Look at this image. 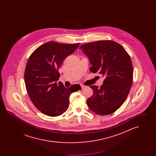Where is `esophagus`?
I'll use <instances>...</instances> for the list:
<instances>
[{
  "label": "esophagus",
  "mask_w": 156,
  "mask_h": 156,
  "mask_svg": "<svg viewBox=\"0 0 156 156\" xmlns=\"http://www.w3.org/2000/svg\"><path fill=\"white\" fill-rule=\"evenodd\" d=\"M81 87L82 89H84L85 88H86V86H85L83 85H81Z\"/></svg>",
  "instance_id": "34e87169"
}]
</instances>
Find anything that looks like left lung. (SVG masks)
Segmentation results:
<instances>
[{
    "instance_id": "obj_1",
    "label": "left lung",
    "mask_w": 156,
    "mask_h": 156,
    "mask_svg": "<svg viewBox=\"0 0 156 156\" xmlns=\"http://www.w3.org/2000/svg\"><path fill=\"white\" fill-rule=\"evenodd\" d=\"M80 48L92 66L90 71L105 77L100 88L90 87L94 94L87 99L88 106L98 115L111 114L124 103L132 85L130 57L121 45L112 40L89 43Z\"/></svg>"
}]
</instances>
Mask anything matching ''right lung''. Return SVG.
Segmentation results:
<instances>
[{
	"label": "right lung",
	"instance_id": "right-lung-1",
	"mask_svg": "<svg viewBox=\"0 0 156 156\" xmlns=\"http://www.w3.org/2000/svg\"><path fill=\"white\" fill-rule=\"evenodd\" d=\"M79 45L49 41L38 47L28 59L24 71L26 90L33 104L45 115H62L69 107L71 94L81 89L79 84L66 88L57 83L63 61Z\"/></svg>",
	"mask_w": 156,
	"mask_h": 156
}]
</instances>
